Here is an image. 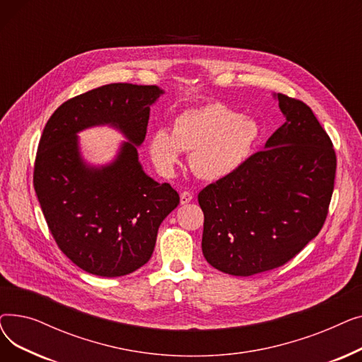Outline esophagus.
Returning a JSON list of instances; mask_svg holds the SVG:
<instances>
[{
    "label": "esophagus",
    "instance_id": "esophagus-1",
    "mask_svg": "<svg viewBox=\"0 0 362 362\" xmlns=\"http://www.w3.org/2000/svg\"><path fill=\"white\" fill-rule=\"evenodd\" d=\"M192 199H194V197H192L191 192H182V194H180V204H182V205L189 204Z\"/></svg>",
    "mask_w": 362,
    "mask_h": 362
}]
</instances>
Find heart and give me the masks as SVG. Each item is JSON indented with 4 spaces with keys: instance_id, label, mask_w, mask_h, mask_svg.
<instances>
[{
    "instance_id": "b5f03b06",
    "label": "heart",
    "mask_w": 362,
    "mask_h": 362,
    "mask_svg": "<svg viewBox=\"0 0 362 362\" xmlns=\"http://www.w3.org/2000/svg\"><path fill=\"white\" fill-rule=\"evenodd\" d=\"M261 127L252 117L224 104L189 108L173 122V129L151 133L148 149L152 163L171 175L180 163L182 151L191 152V168L205 180L230 176L248 161L259 141Z\"/></svg>"
}]
</instances>
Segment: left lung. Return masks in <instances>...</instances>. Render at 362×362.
Here are the masks:
<instances>
[{
    "instance_id": "left-lung-1",
    "label": "left lung",
    "mask_w": 362,
    "mask_h": 362,
    "mask_svg": "<svg viewBox=\"0 0 362 362\" xmlns=\"http://www.w3.org/2000/svg\"><path fill=\"white\" fill-rule=\"evenodd\" d=\"M284 122L236 173L204 187L202 254L214 269L254 276L292 259L325 224L336 154L313 110L274 93Z\"/></svg>"
}]
</instances>
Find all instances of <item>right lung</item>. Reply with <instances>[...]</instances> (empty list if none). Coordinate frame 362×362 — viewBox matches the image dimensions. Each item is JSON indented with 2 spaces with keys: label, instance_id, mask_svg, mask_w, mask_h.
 I'll return each mask as SVG.
<instances>
[{
  "label": "right lung",
  "instance_id": "right-lung-1",
  "mask_svg": "<svg viewBox=\"0 0 362 362\" xmlns=\"http://www.w3.org/2000/svg\"><path fill=\"white\" fill-rule=\"evenodd\" d=\"M158 86L110 83L78 95L54 111L37 146L33 186L49 230L79 269L119 277L146 264L158 227L179 205L168 183L149 177L139 163ZM108 125L127 139L110 163L81 156V131Z\"/></svg>",
  "mask_w": 362,
  "mask_h": 362
}]
</instances>
